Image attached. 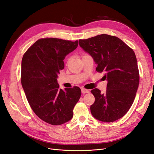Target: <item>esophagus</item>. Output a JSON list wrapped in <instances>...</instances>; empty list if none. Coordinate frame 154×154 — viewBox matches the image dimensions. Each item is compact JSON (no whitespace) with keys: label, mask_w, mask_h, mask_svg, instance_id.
<instances>
[{"label":"esophagus","mask_w":154,"mask_h":154,"mask_svg":"<svg viewBox=\"0 0 154 154\" xmlns=\"http://www.w3.org/2000/svg\"><path fill=\"white\" fill-rule=\"evenodd\" d=\"M82 92L83 93V94H86V93L90 92V91H89V90L85 89V88H82Z\"/></svg>","instance_id":"obj_1"}]
</instances>
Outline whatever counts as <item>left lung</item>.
I'll list each match as a JSON object with an SVG mask.
<instances>
[{"label":"left lung","instance_id":"left-lung-1","mask_svg":"<svg viewBox=\"0 0 154 154\" xmlns=\"http://www.w3.org/2000/svg\"><path fill=\"white\" fill-rule=\"evenodd\" d=\"M80 47L97 64L96 71L104 72L106 91H91L95 101L91 106L93 117L110 123L125 115L136 97L139 82L137 62L134 51L119 38L102 34L79 40Z\"/></svg>","mask_w":154,"mask_h":154}]
</instances>
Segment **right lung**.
Returning <instances> with one entry per match:
<instances>
[{
    "instance_id": "right-lung-1",
    "label": "right lung",
    "mask_w": 154,
    "mask_h": 154,
    "mask_svg": "<svg viewBox=\"0 0 154 154\" xmlns=\"http://www.w3.org/2000/svg\"><path fill=\"white\" fill-rule=\"evenodd\" d=\"M78 42L48 38L37 40L23 56L21 83L27 100L35 114L53 125L72 118V110L81 96L78 87L59 88L60 71L63 60L76 49Z\"/></svg>"
}]
</instances>
